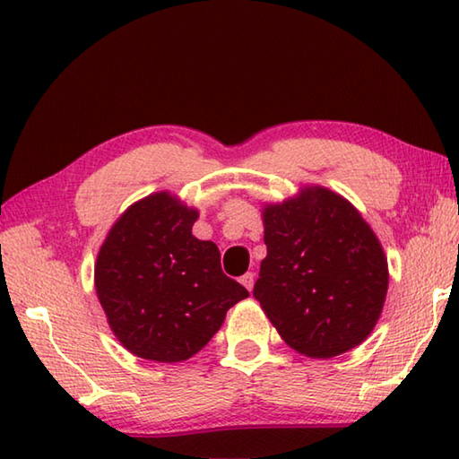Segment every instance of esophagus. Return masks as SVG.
<instances>
[{"instance_id":"esophagus-1","label":"esophagus","mask_w":459,"mask_h":459,"mask_svg":"<svg viewBox=\"0 0 459 459\" xmlns=\"http://www.w3.org/2000/svg\"><path fill=\"white\" fill-rule=\"evenodd\" d=\"M240 283H243L248 291L253 290V285H255V273H245L243 277H240Z\"/></svg>"}]
</instances>
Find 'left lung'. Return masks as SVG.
Returning <instances> with one entry per match:
<instances>
[{"mask_svg":"<svg viewBox=\"0 0 459 459\" xmlns=\"http://www.w3.org/2000/svg\"><path fill=\"white\" fill-rule=\"evenodd\" d=\"M267 257L253 295L293 351L332 359L368 338L383 312L386 257L360 212L320 186L263 208Z\"/></svg>","mask_w":459,"mask_h":459,"instance_id":"8db88e82","label":"left lung"}]
</instances>
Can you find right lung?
<instances>
[{"label":"right lung","mask_w":459,"mask_h":459,"mask_svg":"<svg viewBox=\"0 0 459 459\" xmlns=\"http://www.w3.org/2000/svg\"><path fill=\"white\" fill-rule=\"evenodd\" d=\"M198 211L172 194H152L119 216L97 255L107 322L139 359L188 360L248 295L222 273L219 247L192 235Z\"/></svg>","instance_id":"right-lung-1"}]
</instances>
